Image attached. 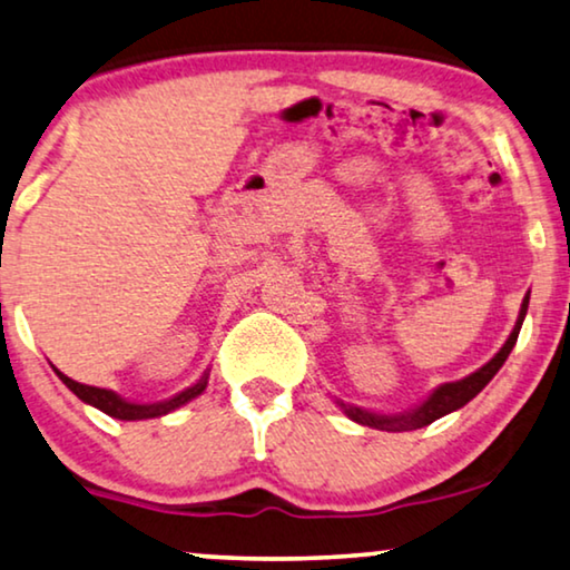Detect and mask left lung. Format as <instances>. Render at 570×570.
I'll use <instances>...</instances> for the list:
<instances>
[{
  "instance_id": "8db88e82",
  "label": "left lung",
  "mask_w": 570,
  "mask_h": 570,
  "mask_svg": "<svg viewBox=\"0 0 570 570\" xmlns=\"http://www.w3.org/2000/svg\"><path fill=\"white\" fill-rule=\"evenodd\" d=\"M527 306H529V295L524 298V303H521L519 322H517V326H513L509 342H505V345L501 347V353H498L493 361L482 365L480 371H474L472 376H466L462 381H454V384H443L441 389H435V392L431 394V400L420 404L417 410L407 412V415H392V417H389V415H373V412H365L361 407H347V404L340 402L342 410H345L347 417H353L355 423L371 425V428H376V431H415V428L431 425L433 420H439L443 415H449V412L464 407V404L470 402L472 396H478L482 389H485L488 381L495 376L498 368H501V365L505 363V357H509L513 345H517L521 322H524V316H527Z\"/></svg>"
}]
</instances>
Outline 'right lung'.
Listing matches in <instances>:
<instances>
[{
  "instance_id": "right-lung-1",
  "label": "right lung",
  "mask_w": 570,
  "mask_h": 570,
  "mask_svg": "<svg viewBox=\"0 0 570 570\" xmlns=\"http://www.w3.org/2000/svg\"><path fill=\"white\" fill-rule=\"evenodd\" d=\"M57 376L65 381V384L72 389V392L80 396L82 402L92 404V407H98L100 412H106V415L111 417H119V420H145V417H158V415H166V412L181 407V404H186L189 400H194V396L205 392L207 386V376L199 381V384H194L191 389H186V392L176 394L174 400L168 402H160V404H131L127 400H121V396H116L114 392H108V389H98V386H85L80 384V381H72L69 376H65V373L57 371Z\"/></svg>"
}]
</instances>
